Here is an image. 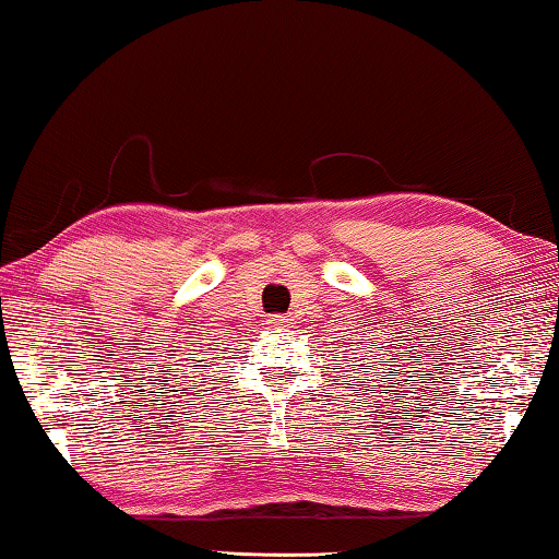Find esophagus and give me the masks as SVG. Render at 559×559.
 <instances>
[{"instance_id":"esophagus-1","label":"esophagus","mask_w":559,"mask_h":559,"mask_svg":"<svg viewBox=\"0 0 559 559\" xmlns=\"http://www.w3.org/2000/svg\"><path fill=\"white\" fill-rule=\"evenodd\" d=\"M266 323L271 325V328H281V325H286V318H281V316H271Z\"/></svg>"}]
</instances>
